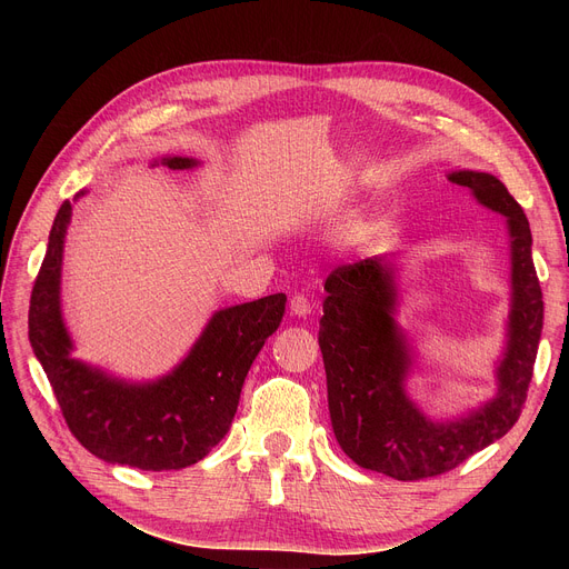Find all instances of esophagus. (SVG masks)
I'll return each instance as SVG.
<instances>
[{
  "label": "esophagus",
  "mask_w": 569,
  "mask_h": 569,
  "mask_svg": "<svg viewBox=\"0 0 569 569\" xmlns=\"http://www.w3.org/2000/svg\"><path fill=\"white\" fill-rule=\"evenodd\" d=\"M311 309H313V305H311V300H309L307 295L297 292V295H292V297H290V313H292V316L307 318V316L311 313Z\"/></svg>",
  "instance_id": "34e87169"
}]
</instances>
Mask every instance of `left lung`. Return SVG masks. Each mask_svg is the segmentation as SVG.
Listing matches in <instances>:
<instances>
[{
    "mask_svg": "<svg viewBox=\"0 0 569 569\" xmlns=\"http://www.w3.org/2000/svg\"><path fill=\"white\" fill-rule=\"evenodd\" d=\"M447 179L507 217L512 237L510 339L498 367L496 399L459 422L427 420L403 390L410 357L392 318L397 305L392 267L382 258H367L335 267L325 281L318 343L335 436L357 466L401 482L452 470L517 425L545 320L530 226L521 204L489 172L459 170Z\"/></svg>",
    "mask_w": 569,
    "mask_h": 569,
    "instance_id": "1",
    "label": "left lung"
}]
</instances>
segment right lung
<instances>
[{"mask_svg":"<svg viewBox=\"0 0 569 569\" xmlns=\"http://www.w3.org/2000/svg\"><path fill=\"white\" fill-rule=\"evenodd\" d=\"M163 163L172 170L196 166L182 157ZM69 219L71 202L64 200L29 300V343L69 431L87 452L108 463L140 470H179L198 463L228 433L256 355L283 318L286 295H267L214 313L187 360L170 376L147 385L114 380L69 355L71 339L59 311Z\"/></svg>","mask_w":569,"mask_h":569,"instance_id":"add662e5","label":"right lung"}]
</instances>
